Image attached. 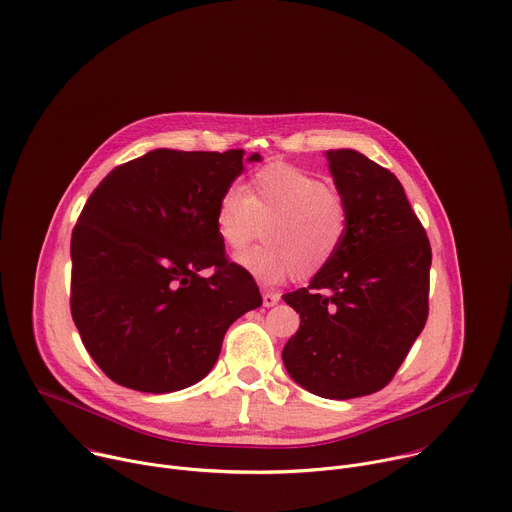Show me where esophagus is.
I'll use <instances>...</instances> for the list:
<instances>
[{"label":"esophagus","instance_id":"esophagus-1","mask_svg":"<svg viewBox=\"0 0 512 512\" xmlns=\"http://www.w3.org/2000/svg\"><path fill=\"white\" fill-rule=\"evenodd\" d=\"M279 302V296L277 294H273V291H263V306L265 308H271V306H275Z\"/></svg>","mask_w":512,"mask_h":512}]
</instances>
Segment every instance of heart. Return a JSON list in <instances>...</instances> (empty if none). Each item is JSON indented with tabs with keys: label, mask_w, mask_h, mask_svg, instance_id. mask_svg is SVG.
Listing matches in <instances>:
<instances>
[{
	"label": "heart",
	"mask_w": 512,
	"mask_h": 512,
	"mask_svg": "<svg viewBox=\"0 0 512 512\" xmlns=\"http://www.w3.org/2000/svg\"><path fill=\"white\" fill-rule=\"evenodd\" d=\"M218 239L231 253L263 231L265 245L239 257L255 277L273 283L294 273L310 279L330 265L348 229V208L330 184L289 164L261 168L249 188L229 186L216 202Z\"/></svg>",
	"instance_id": "1"
}]
</instances>
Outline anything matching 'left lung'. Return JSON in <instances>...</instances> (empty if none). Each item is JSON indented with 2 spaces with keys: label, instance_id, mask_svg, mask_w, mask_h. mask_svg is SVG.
Wrapping results in <instances>:
<instances>
[{
  "label": "left lung",
  "instance_id": "8db88e82",
  "mask_svg": "<svg viewBox=\"0 0 512 512\" xmlns=\"http://www.w3.org/2000/svg\"><path fill=\"white\" fill-rule=\"evenodd\" d=\"M326 158L348 229L330 265L283 296L302 322L281 356L310 393L354 399L387 387L421 334L431 247L395 174L354 150Z\"/></svg>",
  "mask_w": 512,
  "mask_h": 512
}]
</instances>
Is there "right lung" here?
Masks as SVG:
<instances>
[{
    "mask_svg": "<svg viewBox=\"0 0 512 512\" xmlns=\"http://www.w3.org/2000/svg\"><path fill=\"white\" fill-rule=\"evenodd\" d=\"M241 172L243 150H154L89 196L70 239V314L117 385L172 393L198 383L229 326L263 304L214 225L218 198Z\"/></svg>",
    "mask_w": 512,
    "mask_h": 512,
    "instance_id": "add662e5",
    "label": "right lung"
}]
</instances>
